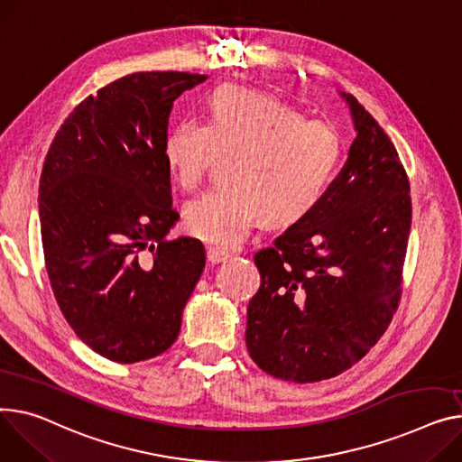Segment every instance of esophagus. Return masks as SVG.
<instances>
[{
  "label": "esophagus",
  "instance_id": "1",
  "mask_svg": "<svg viewBox=\"0 0 462 462\" xmlns=\"http://www.w3.org/2000/svg\"><path fill=\"white\" fill-rule=\"evenodd\" d=\"M206 258H208V263L215 265V263H219V262L226 260V254H225V253H221L219 249H213V247H208V251H206Z\"/></svg>",
  "mask_w": 462,
  "mask_h": 462
}]
</instances>
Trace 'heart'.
Here are the masks:
<instances>
[{"instance_id":"obj_1","label":"heart","mask_w":462,"mask_h":462,"mask_svg":"<svg viewBox=\"0 0 462 462\" xmlns=\"http://www.w3.org/2000/svg\"><path fill=\"white\" fill-rule=\"evenodd\" d=\"M217 152H236L232 181L193 204L186 226L213 247L236 249L262 217L274 226L309 217L342 165L344 137L330 120L223 85L211 92L208 120L181 118L163 143L167 169L188 193L202 188Z\"/></svg>"}]
</instances>
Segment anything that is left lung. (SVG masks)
Listing matches in <instances>:
<instances>
[{"label": "left lung", "instance_id": "left-lung-1", "mask_svg": "<svg viewBox=\"0 0 462 462\" xmlns=\"http://www.w3.org/2000/svg\"><path fill=\"white\" fill-rule=\"evenodd\" d=\"M356 137L321 204L254 254L247 349L291 383L340 375L388 328L402 299L411 183L379 122L353 97Z\"/></svg>", "mask_w": 462, "mask_h": 462}]
</instances>
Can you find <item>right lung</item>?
I'll use <instances>...</instances> for the list:
<instances>
[{
    "label": "right lung",
    "mask_w": 462,
    "mask_h": 462,
    "mask_svg": "<svg viewBox=\"0 0 462 462\" xmlns=\"http://www.w3.org/2000/svg\"><path fill=\"white\" fill-rule=\"evenodd\" d=\"M206 76L135 72L87 97L46 153L39 213L60 312L92 351L120 364L165 353L206 265L180 219L163 158L174 100Z\"/></svg>",
    "instance_id": "obj_1"
}]
</instances>
